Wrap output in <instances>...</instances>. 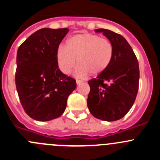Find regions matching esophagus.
Segmentation results:
<instances>
[{
	"label": "esophagus",
	"instance_id": "esophagus-1",
	"mask_svg": "<svg viewBox=\"0 0 160 160\" xmlns=\"http://www.w3.org/2000/svg\"><path fill=\"white\" fill-rule=\"evenodd\" d=\"M82 82V80H78V79H77V80H76V83H77V85L81 84Z\"/></svg>",
	"mask_w": 160,
	"mask_h": 160
}]
</instances>
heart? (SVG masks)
<instances>
[{"mask_svg": "<svg viewBox=\"0 0 160 160\" xmlns=\"http://www.w3.org/2000/svg\"><path fill=\"white\" fill-rule=\"evenodd\" d=\"M114 47L107 38L91 33H80L70 37L66 47L60 46L57 50L58 65L65 74H69L75 67V74L79 77L88 73L96 75L101 73L111 64Z\"/></svg>", "mask_w": 160, "mask_h": 160, "instance_id": "heart-1", "label": "heart"}]
</instances>
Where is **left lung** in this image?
Segmentation results:
<instances>
[{
    "mask_svg": "<svg viewBox=\"0 0 160 160\" xmlns=\"http://www.w3.org/2000/svg\"><path fill=\"white\" fill-rule=\"evenodd\" d=\"M94 31L102 32L111 41L114 55L108 67L88 82L87 106L94 117L112 122L125 116L135 102L139 81L138 62L122 35L105 29Z\"/></svg>",
    "mask_w": 160,
    "mask_h": 160,
    "instance_id": "left-lung-1",
    "label": "left lung"
}]
</instances>
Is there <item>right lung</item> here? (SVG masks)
Here are the masks:
<instances>
[{"label":"right lung","instance_id":"right-lung-1","mask_svg":"<svg viewBox=\"0 0 160 160\" xmlns=\"http://www.w3.org/2000/svg\"><path fill=\"white\" fill-rule=\"evenodd\" d=\"M69 29L43 28L18 48L17 91L25 113L38 121H49L64 113L75 79L59 70L56 54Z\"/></svg>","mask_w":160,"mask_h":160}]
</instances>
